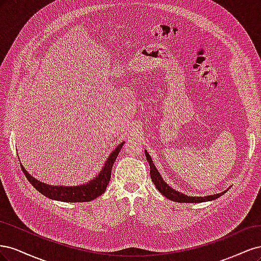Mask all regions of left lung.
Returning a JSON list of instances; mask_svg holds the SVG:
<instances>
[{
  "label": "left lung",
  "instance_id": "1",
  "mask_svg": "<svg viewBox=\"0 0 261 261\" xmlns=\"http://www.w3.org/2000/svg\"><path fill=\"white\" fill-rule=\"evenodd\" d=\"M145 154L147 158V161L150 165V175H151V179L153 181L154 186L156 187L158 191H159L163 196L167 197L168 199L172 200V201H176V202H204V201H210V200H215L217 198H219L220 196H222L223 194H225L230 187H228L226 191L219 193V194H215V195H210V196H203V197H198V196H187L183 193L177 192L175 189H173L172 187H170L165 181L163 180L161 174L159 173V171L156 170L155 165L151 159V156L147 152V150H145Z\"/></svg>",
  "mask_w": 261,
  "mask_h": 261
}]
</instances>
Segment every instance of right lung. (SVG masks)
<instances>
[{
	"label": "right lung",
	"mask_w": 261,
	"mask_h": 261,
	"mask_svg": "<svg viewBox=\"0 0 261 261\" xmlns=\"http://www.w3.org/2000/svg\"><path fill=\"white\" fill-rule=\"evenodd\" d=\"M124 144L125 143L123 141L122 144L118 145L113 150L111 154L109 155L107 161L105 162L103 168H102V170L96 177L81 185L65 186L45 184L40 180H38L34 176H31L25 170V168L22 167V164H20V167L23 174H25L27 179L30 181V184L33 185L39 193H41L43 196L48 197L50 199L64 202L91 201L106 192L109 181L111 179L112 167Z\"/></svg>",
	"instance_id": "right-lung-1"
}]
</instances>
